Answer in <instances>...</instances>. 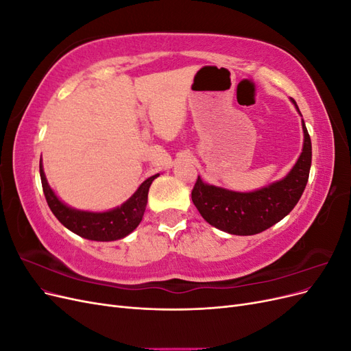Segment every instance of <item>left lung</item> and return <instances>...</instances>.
Returning a JSON list of instances; mask_svg holds the SVG:
<instances>
[{
  "mask_svg": "<svg viewBox=\"0 0 351 351\" xmlns=\"http://www.w3.org/2000/svg\"><path fill=\"white\" fill-rule=\"evenodd\" d=\"M291 101L299 111L295 101ZM302 127L304 134L302 154L290 173L278 182L243 193L206 184L197 177L192 200L204 219L228 234L253 236L289 215L304 192L312 164V142L303 120Z\"/></svg>",
  "mask_w": 351,
  "mask_h": 351,
  "instance_id": "left-lung-1",
  "label": "left lung"
}]
</instances>
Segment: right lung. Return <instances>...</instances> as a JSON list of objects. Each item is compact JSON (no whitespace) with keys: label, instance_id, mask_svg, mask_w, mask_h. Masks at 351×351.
Masks as SVG:
<instances>
[{"label":"right lung","instance_id":"obj_1","mask_svg":"<svg viewBox=\"0 0 351 351\" xmlns=\"http://www.w3.org/2000/svg\"><path fill=\"white\" fill-rule=\"evenodd\" d=\"M39 173L42 189H44V195L52 214L74 234L95 241H114L129 236L133 230H136L145 214L149 187L159 176L155 174L146 178L133 196L127 199L121 206H117L107 212H89L74 209L62 204L47 182L42 159L39 162Z\"/></svg>","mask_w":351,"mask_h":351}]
</instances>
